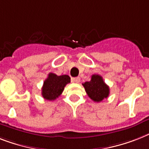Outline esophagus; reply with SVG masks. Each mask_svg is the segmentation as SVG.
<instances>
[{
  "label": "esophagus",
  "instance_id": "esophagus-1",
  "mask_svg": "<svg viewBox=\"0 0 149 149\" xmlns=\"http://www.w3.org/2000/svg\"><path fill=\"white\" fill-rule=\"evenodd\" d=\"M72 82H73V83H79L80 82V78L79 77H74V78H72Z\"/></svg>",
  "mask_w": 149,
  "mask_h": 149
}]
</instances>
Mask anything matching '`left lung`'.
Returning <instances> with one entry per match:
<instances>
[{
  "mask_svg": "<svg viewBox=\"0 0 149 149\" xmlns=\"http://www.w3.org/2000/svg\"><path fill=\"white\" fill-rule=\"evenodd\" d=\"M87 95L94 102H101L109 95V87L106 85L101 76L94 74L91 80L83 83Z\"/></svg>",
  "mask_w": 149,
  "mask_h": 149,
  "instance_id": "left-lung-1",
  "label": "left lung"
}]
</instances>
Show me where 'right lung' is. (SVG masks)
<instances>
[{
	"label": "right lung",
	"instance_id": "1",
	"mask_svg": "<svg viewBox=\"0 0 149 149\" xmlns=\"http://www.w3.org/2000/svg\"><path fill=\"white\" fill-rule=\"evenodd\" d=\"M70 83V77L68 75L57 76L55 73L49 72L48 77L43 82L42 87V96L45 100H55L63 91L66 84Z\"/></svg>",
	"mask_w": 149,
	"mask_h": 149
}]
</instances>
